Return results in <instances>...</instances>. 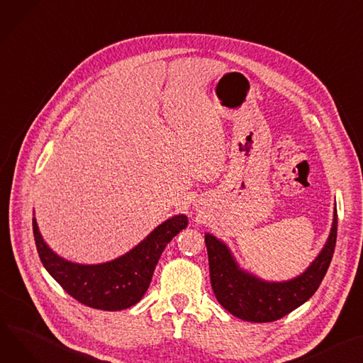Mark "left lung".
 I'll return each instance as SVG.
<instances>
[{"mask_svg":"<svg viewBox=\"0 0 363 363\" xmlns=\"http://www.w3.org/2000/svg\"><path fill=\"white\" fill-rule=\"evenodd\" d=\"M204 238L211 289L219 303L240 320L272 323L287 315L317 292L335 248L337 210L331 233L320 255L303 274L283 283H267L242 272L223 242L208 233Z\"/></svg>","mask_w":363,"mask_h":363,"instance_id":"1","label":"left lung"}]
</instances>
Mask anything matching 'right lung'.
Listing matches in <instances>:
<instances>
[{
    "instance_id": "right-lung-1",
    "label": "right lung",
    "mask_w": 363,
    "mask_h": 363,
    "mask_svg": "<svg viewBox=\"0 0 363 363\" xmlns=\"http://www.w3.org/2000/svg\"><path fill=\"white\" fill-rule=\"evenodd\" d=\"M186 226V216H174L128 254L98 265L74 264L58 257L43 242L35 219L33 236L43 267L69 296L94 309L121 311L144 296L163 250Z\"/></svg>"
}]
</instances>
